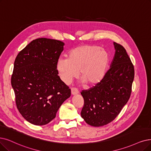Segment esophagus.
Returning a JSON list of instances; mask_svg holds the SVG:
<instances>
[{"label": "esophagus", "instance_id": "34e87169", "mask_svg": "<svg viewBox=\"0 0 151 151\" xmlns=\"http://www.w3.org/2000/svg\"><path fill=\"white\" fill-rule=\"evenodd\" d=\"M78 93H79V90H78L77 88H71V94L72 95H75Z\"/></svg>", "mask_w": 151, "mask_h": 151}]
</instances>
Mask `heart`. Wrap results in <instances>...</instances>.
<instances>
[{
    "label": "heart",
    "mask_w": 151,
    "mask_h": 151,
    "mask_svg": "<svg viewBox=\"0 0 151 151\" xmlns=\"http://www.w3.org/2000/svg\"><path fill=\"white\" fill-rule=\"evenodd\" d=\"M108 62L109 56L106 51L98 46L86 45L72 50L68 58H59L56 69L65 83L76 78L79 72L82 82L93 86L103 79Z\"/></svg>",
    "instance_id": "b5f03b06"
}]
</instances>
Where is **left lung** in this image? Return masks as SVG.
Here are the masks:
<instances>
[{"label": "left lung", "mask_w": 151, "mask_h": 151, "mask_svg": "<svg viewBox=\"0 0 151 151\" xmlns=\"http://www.w3.org/2000/svg\"><path fill=\"white\" fill-rule=\"evenodd\" d=\"M113 45L114 58L103 79L81 93L84 100L81 116L88 124L95 127L106 125L115 119L131 93L134 66L123 46L115 42Z\"/></svg>", "instance_id": "left-lung-1"}]
</instances>
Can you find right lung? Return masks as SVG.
I'll list each match as a JSON object with an SVG mask.
<instances>
[{
	"instance_id": "1",
	"label": "right lung",
	"mask_w": 151,
	"mask_h": 151,
	"mask_svg": "<svg viewBox=\"0 0 151 151\" xmlns=\"http://www.w3.org/2000/svg\"><path fill=\"white\" fill-rule=\"evenodd\" d=\"M64 46L63 41L56 40L36 39L15 60L11 83L17 107L33 124L49 123L70 96V89L60 79L56 69Z\"/></svg>"
}]
</instances>
